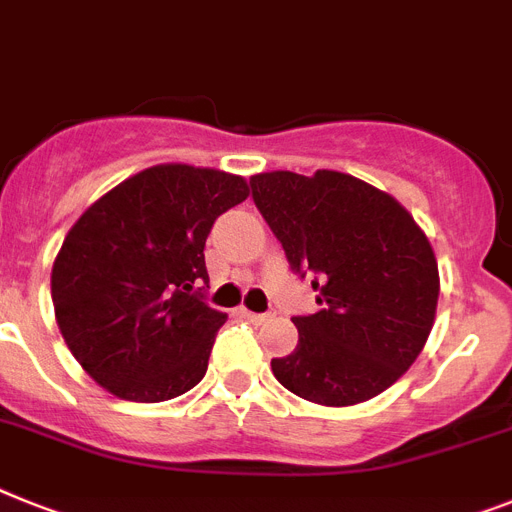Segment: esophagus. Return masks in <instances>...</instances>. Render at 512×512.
Here are the masks:
<instances>
[{
  "label": "esophagus",
  "instance_id": "1",
  "mask_svg": "<svg viewBox=\"0 0 512 512\" xmlns=\"http://www.w3.org/2000/svg\"><path fill=\"white\" fill-rule=\"evenodd\" d=\"M240 314L246 316V319H251V322H256V324L269 322V314H253V311H248V308H243V311H240Z\"/></svg>",
  "mask_w": 512,
  "mask_h": 512
}]
</instances>
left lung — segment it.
I'll list each match as a JSON object with an SVG mask.
<instances>
[{
	"label": "left lung",
	"instance_id": "8db88e82",
	"mask_svg": "<svg viewBox=\"0 0 512 512\" xmlns=\"http://www.w3.org/2000/svg\"><path fill=\"white\" fill-rule=\"evenodd\" d=\"M251 188L290 266L314 274L322 306L295 316L298 345L272 358L274 377L327 408L377 398L434 327L439 269L426 232L398 198L345 172H261Z\"/></svg>",
	"mask_w": 512,
	"mask_h": 512
}]
</instances>
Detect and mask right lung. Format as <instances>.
I'll list each match as a JSON object with an SVG mask.
<instances>
[{"mask_svg":"<svg viewBox=\"0 0 512 512\" xmlns=\"http://www.w3.org/2000/svg\"><path fill=\"white\" fill-rule=\"evenodd\" d=\"M246 177L156 164L78 217L52 266L57 327L75 361L114 398L162 403L206 374L222 311L201 301L204 246Z\"/></svg>","mask_w":512,"mask_h":512,"instance_id":"right-lung-1","label":"right lung"}]
</instances>
